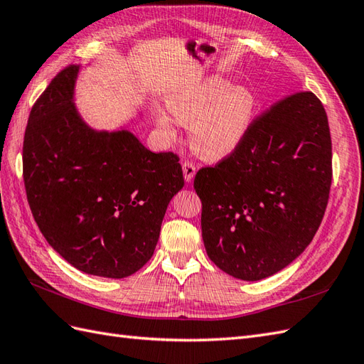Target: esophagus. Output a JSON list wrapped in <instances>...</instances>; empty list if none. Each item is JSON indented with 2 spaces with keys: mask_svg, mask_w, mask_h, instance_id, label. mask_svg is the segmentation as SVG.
Segmentation results:
<instances>
[{
  "mask_svg": "<svg viewBox=\"0 0 364 364\" xmlns=\"http://www.w3.org/2000/svg\"><path fill=\"white\" fill-rule=\"evenodd\" d=\"M183 173H184V180L191 183L193 180L195 173H197V167H195L192 163L189 161H184L183 163Z\"/></svg>",
  "mask_w": 364,
  "mask_h": 364,
  "instance_id": "obj_1",
  "label": "esophagus"
}]
</instances>
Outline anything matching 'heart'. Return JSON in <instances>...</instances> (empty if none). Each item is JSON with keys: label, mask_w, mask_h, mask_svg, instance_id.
<instances>
[{"label": "heart", "mask_w": 364, "mask_h": 364, "mask_svg": "<svg viewBox=\"0 0 364 364\" xmlns=\"http://www.w3.org/2000/svg\"><path fill=\"white\" fill-rule=\"evenodd\" d=\"M166 106L176 123L189 126L192 151L208 161L230 156L243 144L255 114V98L245 86H228L212 77L184 82L166 97ZM155 123L167 141L176 138L169 115L155 110Z\"/></svg>", "instance_id": "obj_1"}]
</instances>
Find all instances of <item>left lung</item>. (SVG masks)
<instances>
[{"label":"left lung","instance_id":"obj_1","mask_svg":"<svg viewBox=\"0 0 364 364\" xmlns=\"http://www.w3.org/2000/svg\"><path fill=\"white\" fill-rule=\"evenodd\" d=\"M332 181L328 115L296 92L250 124L237 151L195 175L208 257L223 272L258 282L303 254L318 230Z\"/></svg>","mask_w":364,"mask_h":364}]
</instances>
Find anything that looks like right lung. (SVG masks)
I'll return each instance as SVG.
<instances>
[{"mask_svg": "<svg viewBox=\"0 0 364 364\" xmlns=\"http://www.w3.org/2000/svg\"><path fill=\"white\" fill-rule=\"evenodd\" d=\"M80 66H68L33 105L23 176L33 218L78 271L124 278L154 255L184 178L172 152L154 154L127 129L87 126L73 102Z\"/></svg>", "mask_w": 364, "mask_h": 364, "instance_id": "1", "label": "right lung"}]
</instances>
